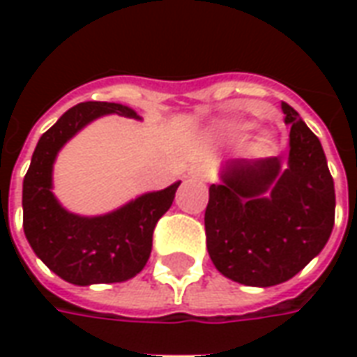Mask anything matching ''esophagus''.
Masks as SVG:
<instances>
[{"instance_id": "esophagus-1", "label": "esophagus", "mask_w": 357, "mask_h": 357, "mask_svg": "<svg viewBox=\"0 0 357 357\" xmlns=\"http://www.w3.org/2000/svg\"><path fill=\"white\" fill-rule=\"evenodd\" d=\"M189 176L197 181H208L210 179V170L208 168H204V166H199V168H193V170L189 172Z\"/></svg>"}]
</instances>
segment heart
Wrapping results in <instances>:
<instances>
[{
	"label": "heart",
	"mask_w": 357,
	"mask_h": 357,
	"mask_svg": "<svg viewBox=\"0 0 357 357\" xmlns=\"http://www.w3.org/2000/svg\"><path fill=\"white\" fill-rule=\"evenodd\" d=\"M248 128H250V124H247V122H225L224 132L227 133V135H243ZM268 147L269 137H266V135H264V137H258V141H256L255 145L256 153H264V151H268Z\"/></svg>",
	"instance_id": "1"
}]
</instances>
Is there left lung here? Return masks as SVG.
Masks as SVG:
<instances>
[{"mask_svg": "<svg viewBox=\"0 0 357 357\" xmlns=\"http://www.w3.org/2000/svg\"><path fill=\"white\" fill-rule=\"evenodd\" d=\"M289 158L225 162L210 185L206 248L222 275L247 287L284 283L319 255L335 225V183L317 135L291 105Z\"/></svg>", "mask_w": 357, "mask_h": 357, "instance_id": "8db88e82", "label": "left lung"}]
</instances>
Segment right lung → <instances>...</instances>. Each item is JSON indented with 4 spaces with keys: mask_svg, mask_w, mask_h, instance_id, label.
<instances>
[{
    "mask_svg": "<svg viewBox=\"0 0 357 357\" xmlns=\"http://www.w3.org/2000/svg\"><path fill=\"white\" fill-rule=\"evenodd\" d=\"M116 112L139 118L120 102L88 101L68 109L43 133L22 183V227L36 256L68 283H122L145 268L156 222L170 208L179 181L145 193L105 216H78L51 191L55 156L91 120Z\"/></svg>",
    "mask_w": 357,
    "mask_h": 357,
    "instance_id": "obj_1",
    "label": "right lung"
}]
</instances>
